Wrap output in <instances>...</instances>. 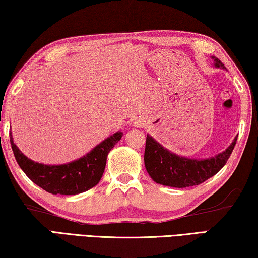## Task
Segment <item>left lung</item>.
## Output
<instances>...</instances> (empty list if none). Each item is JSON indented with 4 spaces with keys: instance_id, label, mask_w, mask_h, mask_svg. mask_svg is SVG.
<instances>
[{
    "instance_id": "left-lung-1",
    "label": "left lung",
    "mask_w": 258,
    "mask_h": 258,
    "mask_svg": "<svg viewBox=\"0 0 258 258\" xmlns=\"http://www.w3.org/2000/svg\"><path fill=\"white\" fill-rule=\"evenodd\" d=\"M217 67L223 63L215 59ZM237 138L228 149L213 158L197 160L178 157L169 152L147 135L145 165L152 180L159 184L173 187H186L198 185L221 171L234 149Z\"/></svg>"
}]
</instances>
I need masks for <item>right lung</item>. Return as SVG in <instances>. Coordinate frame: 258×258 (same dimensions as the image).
<instances>
[{"mask_svg":"<svg viewBox=\"0 0 258 258\" xmlns=\"http://www.w3.org/2000/svg\"><path fill=\"white\" fill-rule=\"evenodd\" d=\"M117 132L104 140L86 156L64 165H43L35 163L17 148L10 133V143L17 163L35 184L52 195H77L97 185L102 177L107 156L121 139Z\"/></svg>","mask_w":258,"mask_h":258,"instance_id":"right-lung-1","label":"right lung"}]
</instances>
